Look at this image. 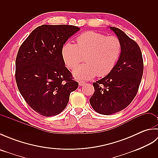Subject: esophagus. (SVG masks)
<instances>
[{
	"instance_id": "esophagus-1",
	"label": "esophagus",
	"mask_w": 158,
	"mask_h": 158,
	"mask_svg": "<svg viewBox=\"0 0 158 158\" xmlns=\"http://www.w3.org/2000/svg\"><path fill=\"white\" fill-rule=\"evenodd\" d=\"M79 84L80 86H83L85 84V81H79Z\"/></svg>"
}]
</instances>
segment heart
Here are the masks:
<instances>
[{
	"label": "heart",
	"mask_w": 158,
	"mask_h": 158,
	"mask_svg": "<svg viewBox=\"0 0 158 158\" xmlns=\"http://www.w3.org/2000/svg\"><path fill=\"white\" fill-rule=\"evenodd\" d=\"M122 45L115 36H106L94 31L83 32L76 39V44L67 42L61 49L64 62L70 69H73L85 56L86 63L74 70L75 78L88 80L98 77H105L113 69L118 60Z\"/></svg>",
	"instance_id": "heart-1"
}]
</instances>
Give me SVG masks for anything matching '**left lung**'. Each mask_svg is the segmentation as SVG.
Segmentation results:
<instances>
[{"instance_id": "left-lung-1", "label": "left lung", "mask_w": 158, "mask_h": 158, "mask_svg": "<svg viewBox=\"0 0 158 158\" xmlns=\"http://www.w3.org/2000/svg\"><path fill=\"white\" fill-rule=\"evenodd\" d=\"M122 45L113 69L93 83L95 92L89 99L97 113L109 115L124 109L135 98L143 77V60L139 45L120 29L110 27Z\"/></svg>"}]
</instances>
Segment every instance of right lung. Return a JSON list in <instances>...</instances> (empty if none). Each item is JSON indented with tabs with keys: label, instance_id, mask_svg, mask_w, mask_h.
Wrapping results in <instances>:
<instances>
[{
	"label": "right lung",
	"instance_id": "obj_1",
	"mask_svg": "<svg viewBox=\"0 0 158 158\" xmlns=\"http://www.w3.org/2000/svg\"><path fill=\"white\" fill-rule=\"evenodd\" d=\"M80 28L73 25H42L35 28L18 50L15 80L26 102L45 117L66 108L70 94L78 88L65 66L61 49Z\"/></svg>",
	"mask_w": 158,
	"mask_h": 158
}]
</instances>
